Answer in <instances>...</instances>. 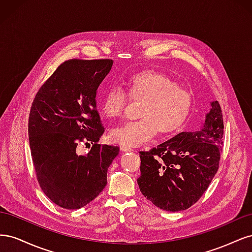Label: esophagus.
<instances>
[{
  "label": "esophagus",
  "instance_id": "1",
  "mask_svg": "<svg viewBox=\"0 0 252 252\" xmlns=\"http://www.w3.org/2000/svg\"><path fill=\"white\" fill-rule=\"evenodd\" d=\"M121 150L123 151V152H129V151H133V149H132V148H130V147H127V146H122V147H121Z\"/></svg>",
  "mask_w": 252,
  "mask_h": 252
}]
</instances>
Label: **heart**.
Returning a JSON list of instances; mask_svg holds the SVG:
<instances>
[{"label":"heart","mask_w":252,"mask_h":252,"mask_svg":"<svg viewBox=\"0 0 252 252\" xmlns=\"http://www.w3.org/2000/svg\"><path fill=\"white\" fill-rule=\"evenodd\" d=\"M128 96L131 100H143L139 117L112 128L110 139L127 147H138L150 141L158 131L168 134L184 123L191 109L193 95L190 90L180 87L168 75L157 71H140L126 81ZM127 95L120 87L110 88L105 94L101 111L109 119L123 114Z\"/></svg>","instance_id":"1"}]
</instances>
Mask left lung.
Returning <instances> with one entry per match:
<instances>
[{"mask_svg": "<svg viewBox=\"0 0 252 252\" xmlns=\"http://www.w3.org/2000/svg\"><path fill=\"white\" fill-rule=\"evenodd\" d=\"M200 129L183 131L149 151H140L141 192L157 207L181 211L199 201L215 177L222 151L224 124L218 101Z\"/></svg>", "mask_w": 252, "mask_h": 252, "instance_id": "obj_1", "label": "left lung"}]
</instances>
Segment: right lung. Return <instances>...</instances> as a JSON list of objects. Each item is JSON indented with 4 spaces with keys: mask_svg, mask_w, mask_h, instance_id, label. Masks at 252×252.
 I'll return each instance as SVG.
<instances>
[{
    "mask_svg": "<svg viewBox=\"0 0 252 252\" xmlns=\"http://www.w3.org/2000/svg\"><path fill=\"white\" fill-rule=\"evenodd\" d=\"M112 60L73 59L61 64L37 91L28 121L29 146L44 193L65 209H79L100 194L118 146L97 144L104 133L96 91ZM90 141L87 155L76 154Z\"/></svg>",
    "mask_w": 252,
    "mask_h": 252,
    "instance_id": "right-lung-1",
    "label": "right lung"
}]
</instances>
